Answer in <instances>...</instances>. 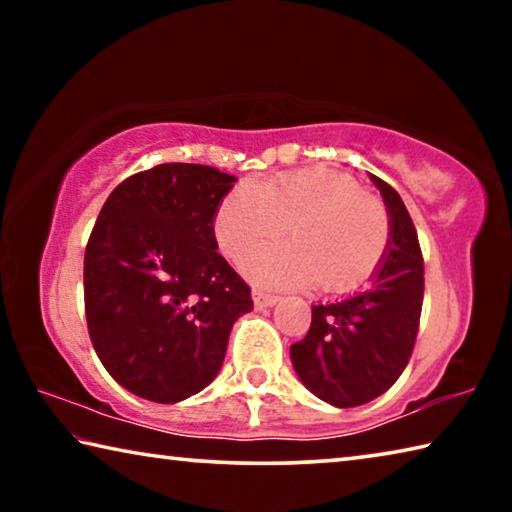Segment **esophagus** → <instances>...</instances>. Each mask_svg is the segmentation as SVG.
<instances>
[{"label": "esophagus", "instance_id": "34e87169", "mask_svg": "<svg viewBox=\"0 0 512 512\" xmlns=\"http://www.w3.org/2000/svg\"><path fill=\"white\" fill-rule=\"evenodd\" d=\"M253 300H255V307L257 309H264V307H273L277 300H280V296H275V293H268V291H262V289H255L253 291Z\"/></svg>", "mask_w": 512, "mask_h": 512}]
</instances>
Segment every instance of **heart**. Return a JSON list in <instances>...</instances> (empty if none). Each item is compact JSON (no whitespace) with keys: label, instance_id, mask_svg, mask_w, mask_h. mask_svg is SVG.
Masks as SVG:
<instances>
[{"label":"heart","instance_id":"b5f03b06","mask_svg":"<svg viewBox=\"0 0 512 512\" xmlns=\"http://www.w3.org/2000/svg\"><path fill=\"white\" fill-rule=\"evenodd\" d=\"M293 246L250 257L246 271L266 284H320L348 293L379 271L391 246V214L363 192L359 180L329 167H311L241 185L223 198L214 235L223 253L241 262L280 241Z\"/></svg>","mask_w":512,"mask_h":512}]
</instances>
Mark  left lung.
Segmentation results:
<instances>
[{"mask_svg":"<svg viewBox=\"0 0 512 512\" xmlns=\"http://www.w3.org/2000/svg\"><path fill=\"white\" fill-rule=\"evenodd\" d=\"M391 214V246L372 287L359 296L311 307V325L291 345V361L311 393L339 409L368 404L391 388L409 363L424 298L418 232L400 194L372 176Z\"/></svg>","mask_w":512,"mask_h":512,"instance_id":"obj_1","label":"left lung"}]
</instances>
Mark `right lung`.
<instances>
[{"label": "right lung", "instance_id": "add662e5", "mask_svg": "<svg viewBox=\"0 0 512 512\" xmlns=\"http://www.w3.org/2000/svg\"><path fill=\"white\" fill-rule=\"evenodd\" d=\"M235 176L164 162L117 185L85 248L94 350L126 391L173 404L210 384L250 287L216 253L214 214Z\"/></svg>", "mask_w": 512, "mask_h": 512}]
</instances>
